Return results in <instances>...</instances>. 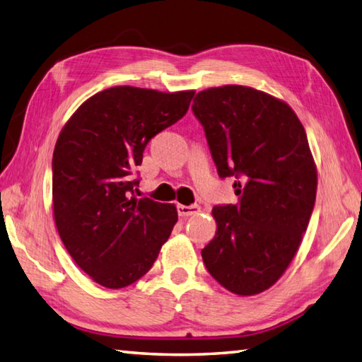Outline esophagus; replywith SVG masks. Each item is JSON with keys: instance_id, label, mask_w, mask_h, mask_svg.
<instances>
[{"instance_id": "1", "label": "esophagus", "mask_w": 362, "mask_h": 362, "mask_svg": "<svg viewBox=\"0 0 362 362\" xmlns=\"http://www.w3.org/2000/svg\"><path fill=\"white\" fill-rule=\"evenodd\" d=\"M201 211V206L199 205H177V213H179V216H193V214H197Z\"/></svg>"}]
</instances>
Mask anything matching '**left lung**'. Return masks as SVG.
I'll return each instance as SVG.
<instances>
[{"label":"left lung","instance_id":"1","mask_svg":"<svg viewBox=\"0 0 362 362\" xmlns=\"http://www.w3.org/2000/svg\"><path fill=\"white\" fill-rule=\"evenodd\" d=\"M221 179L238 202L216 205L218 232L202 249L206 271L238 296L263 292L294 258L316 202L308 138L288 104L243 86L209 88L191 105Z\"/></svg>","mask_w":362,"mask_h":362}]
</instances>
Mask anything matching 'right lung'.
Returning <instances> with one entry per match:
<instances>
[{"label": "right lung", "instance_id": "1", "mask_svg": "<svg viewBox=\"0 0 362 362\" xmlns=\"http://www.w3.org/2000/svg\"><path fill=\"white\" fill-rule=\"evenodd\" d=\"M194 91L113 87L83 103L52 156V209L60 240L83 272L105 288L149 271L177 222L174 204L135 197L151 138L185 117ZM138 174V173H136Z\"/></svg>", "mask_w": 362, "mask_h": 362}]
</instances>
